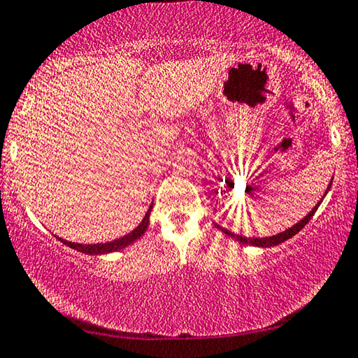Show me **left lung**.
I'll use <instances>...</instances> for the list:
<instances>
[{"mask_svg": "<svg viewBox=\"0 0 358 358\" xmlns=\"http://www.w3.org/2000/svg\"><path fill=\"white\" fill-rule=\"evenodd\" d=\"M332 183V181H331ZM331 183H329V186H328V189H326V193H328L329 191V188H331ZM326 193H324V196H326ZM323 196V198H324ZM323 201V199H321ZM321 201L318 204L315 206L313 209L310 210L308 213V215H305L303 219L300 220V222H296L294 227H290V229H287L285 231H280V234H278V235H273V236H264V238H248V236H241V235H236V234H234V231H230V230H227V229H224V227H220V225H215V227H217L220 231H224L225 235H229L230 238H234L235 241H240V243H245V245H253V246H261V248H271V246H275V245H280V243H284L285 240H289V238H292V236H294L295 234H299V231L305 227L306 224L310 222V219L313 217L315 215V213H316V209H318V206L321 204Z\"/></svg>", "mask_w": 358, "mask_h": 358, "instance_id": "obj_1", "label": "left lung"}]
</instances>
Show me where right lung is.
I'll use <instances>...</instances> for the list:
<instances>
[{"instance_id": "add662e5", "label": "right lung", "mask_w": 358, "mask_h": 358, "mask_svg": "<svg viewBox=\"0 0 358 358\" xmlns=\"http://www.w3.org/2000/svg\"><path fill=\"white\" fill-rule=\"evenodd\" d=\"M150 210H152V204H150V208L148 213H145L144 219L141 220V224L136 227L133 231H129L128 235L122 236V238H117L113 241H107V243H95V245H83V243H73V241H68V240H63V238H58L59 241H63L64 245H68L69 248L73 250H78L80 253H85V255H107V253H113V251H118V250H123L127 248L128 245L133 243L141 236L144 235V231L148 230L149 227V214Z\"/></svg>"}]
</instances>
